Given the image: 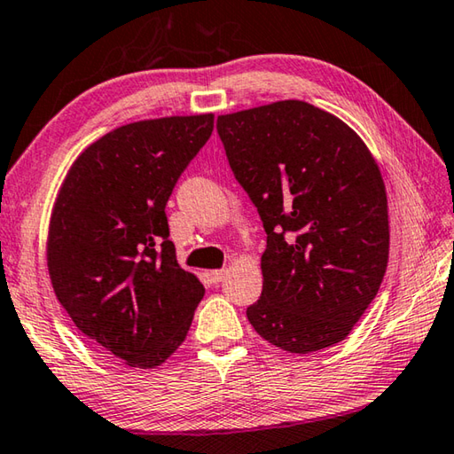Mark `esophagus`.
Masks as SVG:
<instances>
[{"mask_svg": "<svg viewBox=\"0 0 454 454\" xmlns=\"http://www.w3.org/2000/svg\"><path fill=\"white\" fill-rule=\"evenodd\" d=\"M225 275H227L225 269H215V271H209V279H211V283L217 285L225 279Z\"/></svg>", "mask_w": 454, "mask_h": 454, "instance_id": "esophagus-1", "label": "esophagus"}]
</instances>
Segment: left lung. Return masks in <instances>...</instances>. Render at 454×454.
Wrapping results in <instances>:
<instances>
[{
    "instance_id": "1",
    "label": "left lung",
    "mask_w": 454,
    "mask_h": 454,
    "mask_svg": "<svg viewBox=\"0 0 454 454\" xmlns=\"http://www.w3.org/2000/svg\"><path fill=\"white\" fill-rule=\"evenodd\" d=\"M217 131L267 233L249 323L287 353L337 345L377 297L388 263L375 157L345 121L299 99L219 115Z\"/></svg>"
}]
</instances>
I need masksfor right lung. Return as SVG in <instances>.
<instances>
[{"label":"right lung","instance_id":"right-lung-1","mask_svg":"<svg viewBox=\"0 0 454 454\" xmlns=\"http://www.w3.org/2000/svg\"><path fill=\"white\" fill-rule=\"evenodd\" d=\"M213 114L143 119L85 147L55 197L47 271L75 327L127 367L155 369L187 337L205 287L181 269L165 205Z\"/></svg>","mask_w":454,"mask_h":454}]
</instances>
